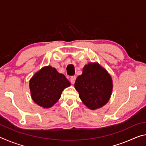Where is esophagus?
Instances as JSON below:
<instances>
[{"mask_svg": "<svg viewBox=\"0 0 146 146\" xmlns=\"http://www.w3.org/2000/svg\"><path fill=\"white\" fill-rule=\"evenodd\" d=\"M75 80H76V76H71V78H70V81H71V84H75Z\"/></svg>", "mask_w": 146, "mask_h": 146, "instance_id": "esophagus-1", "label": "esophagus"}]
</instances>
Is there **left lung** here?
<instances>
[{
  "label": "left lung",
  "instance_id": "left-lung-1",
  "mask_svg": "<svg viewBox=\"0 0 146 146\" xmlns=\"http://www.w3.org/2000/svg\"><path fill=\"white\" fill-rule=\"evenodd\" d=\"M75 88L83 103L91 110H95L110 99L113 88L111 77L98 64L90 63L76 78Z\"/></svg>",
  "mask_w": 146,
  "mask_h": 146
}]
</instances>
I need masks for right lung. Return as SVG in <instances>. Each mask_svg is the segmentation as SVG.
I'll list each match as a JSON object with an SVG mask.
<instances>
[{"mask_svg": "<svg viewBox=\"0 0 146 146\" xmlns=\"http://www.w3.org/2000/svg\"><path fill=\"white\" fill-rule=\"evenodd\" d=\"M70 82L62 74L51 66L43 68L35 74L29 81V88L33 100L44 108L53 106L61 97L64 89Z\"/></svg>", "mask_w": 146, "mask_h": 146, "instance_id": "right-lung-1", "label": "right lung"}]
</instances>
